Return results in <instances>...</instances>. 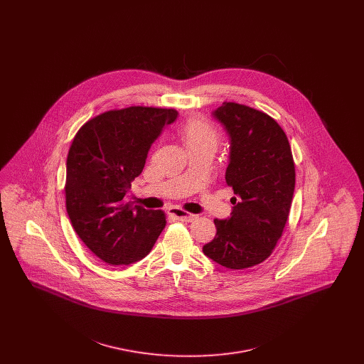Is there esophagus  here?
<instances>
[{
	"mask_svg": "<svg viewBox=\"0 0 364 364\" xmlns=\"http://www.w3.org/2000/svg\"><path fill=\"white\" fill-rule=\"evenodd\" d=\"M169 214L174 217L176 220L184 221V223H192V221H195L198 218L196 214H191V213H187V211L177 208H169Z\"/></svg>",
	"mask_w": 364,
	"mask_h": 364,
	"instance_id": "obj_1",
	"label": "esophagus"
}]
</instances>
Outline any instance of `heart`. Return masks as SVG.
Masks as SVG:
<instances>
[{
    "mask_svg": "<svg viewBox=\"0 0 364 364\" xmlns=\"http://www.w3.org/2000/svg\"><path fill=\"white\" fill-rule=\"evenodd\" d=\"M178 136L187 150L208 147L215 150L220 141V134L211 122L203 119H191L178 129Z\"/></svg>",
    "mask_w": 364,
    "mask_h": 364,
    "instance_id": "1",
    "label": "heart"
}]
</instances>
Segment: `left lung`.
<instances>
[{"instance_id":"1","label":"left lung","mask_w":364,"mask_h":364,"mask_svg":"<svg viewBox=\"0 0 364 364\" xmlns=\"http://www.w3.org/2000/svg\"><path fill=\"white\" fill-rule=\"evenodd\" d=\"M211 116L229 138L225 180L236 196L225 220H214L215 237L203 254L240 270L269 258L287 224L294 191V164L288 138L266 113L224 102Z\"/></svg>"}]
</instances>
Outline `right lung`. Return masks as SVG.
Listing matches in <instances>:
<instances>
[{
	"label": "right lung",
	"instance_id": "1",
	"mask_svg": "<svg viewBox=\"0 0 364 364\" xmlns=\"http://www.w3.org/2000/svg\"><path fill=\"white\" fill-rule=\"evenodd\" d=\"M174 109L131 106L86 122L67 158V213L82 242L109 264L143 259L166 225L161 210L125 203L151 144L176 122Z\"/></svg>",
	"mask_w": 364,
	"mask_h": 364
}]
</instances>
